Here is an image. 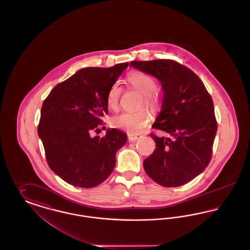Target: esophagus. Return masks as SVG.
<instances>
[{"label":"esophagus","mask_w":250,"mask_h":250,"mask_svg":"<svg viewBox=\"0 0 250 250\" xmlns=\"http://www.w3.org/2000/svg\"><path fill=\"white\" fill-rule=\"evenodd\" d=\"M139 139H141L140 135H128V140L130 143H135L137 142Z\"/></svg>","instance_id":"obj_1"}]
</instances>
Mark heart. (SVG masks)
I'll return each mask as SVG.
<instances>
[{
    "mask_svg": "<svg viewBox=\"0 0 250 250\" xmlns=\"http://www.w3.org/2000/svg\"><path fill=\"white\" fill-rule=\"evenodd\" d=\"M131 86L143 95L142 106L151 109H156L159 105L158 96L155 95L157 83L155 78L143 73L134 72L127 77ZM123 89L118 83L112 84L107 94V105L110 109L116 110L119 107ZM152 116L146 109H141L136 112H122L113 116L110 124L113 127L127 131L130 134H136L144 129L151 122Z\"/></svg>",
    "mask_w": 250,
    "mask_h": 250,
    "instance_id": "heart-1",
    "label": "heart"
}]
</instances>
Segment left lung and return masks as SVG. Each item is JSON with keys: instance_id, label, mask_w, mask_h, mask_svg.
Wrapping results in <instances>:
<instances>
[{"instance_id": "8db88e82", "label": "left lung", "mask_w": 250, "mask_h": 250, "mask_svg": "<svg viewBox=\"0 0 250 250\" xmlns=\"http://www.w3.org/2000/svg\"><path fill=\"white\" fill-rule=\"evenodd\" d=\"M130 65L162 84V107L153 128L170 136L150 134L156 148L143 167L162 187L183 186L202 173L211 160L217 130L213 99L201 79L176 61H133Z\"/></svg>"}]
</instances>
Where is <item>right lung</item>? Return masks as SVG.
<instances>
[{
  "label": "right lung",
  "instance_id": "add662e5",
  "mask_svg": "<svg viewBox=\"0 0 250 250\" xmlns=\"http://www.w3.org/2000/svg\"><path fill=\"white\" fill-rule=\"evenodd\" d=\"M127 66L81 69L57 84L43 102L37 131L47 162L72 186L90 188L103 183L115 167L116 152L126 143V135L115 128L102 138L92 133L103 125L107 92Z\"/></svg>",
  "mask_w": 250,
  "mask_h": 250
}]
</instances>
